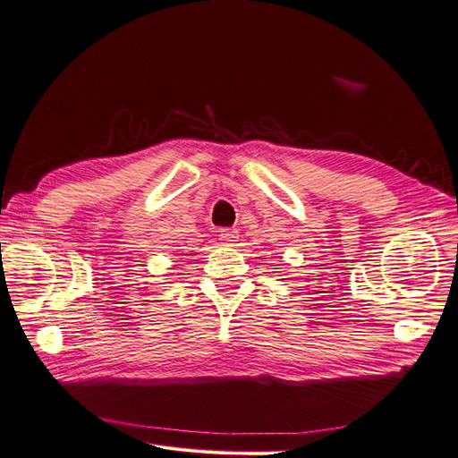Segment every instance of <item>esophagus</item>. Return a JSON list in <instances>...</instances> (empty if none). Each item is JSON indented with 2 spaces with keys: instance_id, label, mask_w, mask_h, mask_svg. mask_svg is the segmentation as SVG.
Masks as SVG:
<instances>
[{
  "instance_id": "34e87169",
  "label": "esophagus",
  "mask_w": 458,
  "mask_h": 458,
  "mask_svg": "<svg viewBox=\"0 0 458 458\" xmlns=\"http://www.w3.org/2000/svg\"><path fill=\"white\" fill-rule=\"evenodd\" d=\"M237 239H239V237H237V231H234V229H221V231H219V241H221V244L231 246Z\"/></svg>"
}]
</instances>
